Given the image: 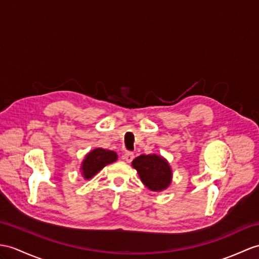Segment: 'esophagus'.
Wrapping results in <instances>:
<instances>
[{"label":"esophagus","instance_id":"esophagus-1","mask_svg":"<svg viewBox=\"0 0 259 259\" xmlns=\"http://www.w3.org/2000/svg\"><path fill=\"white\" fill-rule=\"evenodd\" d=\"M123 159L126 162H131L132 160L134 159V154L131 153V151H126V153L123 155Z\"/></svg>","mask_w":259,"mask_h":259}]
</instances>
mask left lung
Segmentation results:
<instances>
[{
  "mask_svg": "<svg viewBox=\"0 0 259 259\" xmlns=\"http://www.w3.org/2000/svg\"><path fill=\"white\" fill-rule=\"evenodd\" d=\"M143 184L151 191H162L171 184L172 171L168 161L161 156L141 155L132 162Z\"/></svg>",
  "mask_w": 259,
  "mask_h": 259,
  "instance_id": "8db88e82",
  "label": "left lung"
}]
</instances>
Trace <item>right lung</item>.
Segmentation results:
<instances>
[{"mask_svg":"<svg viewBox=\"0 0 259 259\" xmlns=\"http://www.w3.org/2000/svg\"><path fill=\"white\" fill-rule=\"evenodd\" d=\"M117 155L115 151L103 148H96L87 154L81 165V175L84 179H91L101 169L109 163L116 161Z\"/></svg>","mask_w":259,"mask_h":259,"instance_id":"add662e5","label":"right lung"}]
</instances>
